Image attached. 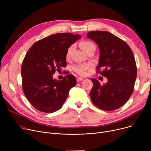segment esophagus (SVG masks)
<instances>
[{"label": "esophagus", "instance_id": "1", "mask_svg": "<svg viewBox=\"0 0 151 151\" xmlns=\"http://www.w3.org/2000/svg\"><path fill=\"white\" fill-rule=\"evenodd\" d=\"M83 78H81V77H79V78H77V80H76L77 82H80V81H83Z\"/></svg>", "mask_w": 151, "mask_h": 151}]
</instances>
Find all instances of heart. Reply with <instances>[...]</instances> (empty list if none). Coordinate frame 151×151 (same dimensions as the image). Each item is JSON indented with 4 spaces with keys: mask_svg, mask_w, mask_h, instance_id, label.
Masks as SVG:
<instances>
[{
    "mask_svg": "<svg viewBox=\"0 0 151 151\" xmlns=\"http://www.w3.org/2000/svg\"><path fill=\"white\" fill-rule=\"evenodd\" d=\"M80 47L84 51L87 52L90 49H91L92 47H94L95 45L93 43L89 42V41H82L80 44ZM73 50V46H70L69 48L68 49L66 54V57L67 58H68L70 56V54ZM91 67V65L89 64H79L74 66L73 67V70L75 71L76 73H77L78 75L84 76L86 75V71L88 69H89Z\"/></svg>",
    "mask_w": 151,
    "mask_h": 151,
    "instance_id": "b5f03b06",
    "label": "heart"
}]
</instances>
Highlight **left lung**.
<instances>
[{
  "label": "left lung",
  "instance_id": "left-lung-1",
  "mask_svg": "<svg viewBox=\"0 0 151 151\" xmlns=\"http://www.w3.org/2000/svg\"><path fill=\"white\" fill-rule=\"evenodd\" d=\"M86 36L97 44L100 55L97 70L101 69L100 73L108 79L103 86L91 79V101L99 109H117L126 104L134 90L137 68L133 53L124 41L109 32L91 31Z\"/></svg>",
  "mask_w": 151,
  "mask_h": 151
}]
</instances>
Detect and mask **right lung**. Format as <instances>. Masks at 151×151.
Segmentation results:
<instances>
[{
  "label": "right lung",
  "mask_w": 151,
  "mask_h": 151,
  "mask_svg": "<svg viewBox=\"0 0 151 151\" xmlns=\"http://www.w3.org/2000/svg\"><path fill=\"white\" fill-rule=\"evenodd\" d=\"M81 38L71 33L52 34L35 42L26 54L21 66L22 89L31 105L40 111L51 113L59 109L76 84L73 75L60 81L52 75L66 67L68 49Z\"/></svg>",
  "instance_id": "right-lung-1"
}]
</instances>
